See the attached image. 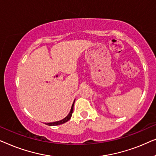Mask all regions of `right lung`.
I'll use <instances>...</instances> for the list:
<instances>
[{"instance_id": "right-lung-1", "label": "right lung", "mask_w": 156, "mask_h": 156, "mask_svg": "<svg viewBox=\"0 0 156 156\" xmlns=\"http://www.w3.org/2000/svg\"><path fill=\"white\" fill-rule=\"evenodd\" d=\"M74 101L73 104H72V108H71V111H70L69 114L67 115V116L65 117V119H63L61 121H56V122H52V123H45V124L48 125V126H57V125H60V124H62V123L67 122V121H68L70 119H71L72 117V112H73V109H74Z\"/></svg>"}]
</instances>
